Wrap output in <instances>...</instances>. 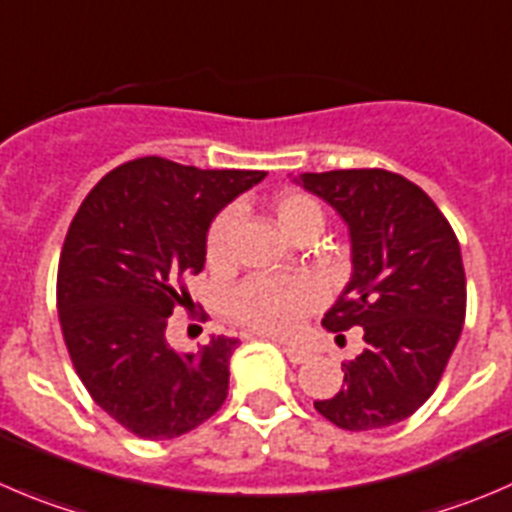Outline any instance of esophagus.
Listing matches in <instances>:
<instances>
[{"mask_svg":"<svg viewBox=\"0 0 512 512\" xmlns=\"http://www.w3.org/2000/svg\"><path fill=\"white\" fill-rule=\"evenodd\" d=\"M282 352L287 355V360L292 362V365H300V362H305L307 357H310V350H305V347L300 345H290V342H282Z\"/></svg>","mask_w":512,"mask_h":512,"instance_id":"obj_1","label":"esophagus"}]
</instances>
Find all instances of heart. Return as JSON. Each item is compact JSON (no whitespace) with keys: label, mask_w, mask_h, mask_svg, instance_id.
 <instances>
[{"label":"heart","mask_w":512,"mask_h":512,"mask_svg":"<svg viewBox=\"0 0 512 512\" xmlns=\"http://www.w3.org/2000/svg\"><path fill=\"white\" fill-rule=\"evenodd\" d=\"M272 215L290 240L307 242L325 227V210L305 192H282L272 200ZM237 212L222 210L212 220L205 240L207 265L225 270L232 262ZM322 292L307 277H252L230 295V315L260 335H292L305 317L320 305Z\"/></svg>","instance_id":"obj_1"}]
</instances>
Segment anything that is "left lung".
Segmentation results:
<instances>
[{
  "mask_svg": "<svg viewBox=\"0 0 512 512\" xmlns=\"http://www.w3.org/2000/svg\"><path fill=\"white\" fill-rule=\"evenodd\" d=\"M300 180L340 212L352 240V277L322 325L365 332V350L342 362V388L315 400V410L342 430L388 428L435 393L463 330L460 242L438 205L398 172L330 170Z\"/></svg>",
  "mask_w": 512,
  "mask_h": 512,
  "instance_id": "8db88e82",
  "label": "left lung"
}]
</instances>
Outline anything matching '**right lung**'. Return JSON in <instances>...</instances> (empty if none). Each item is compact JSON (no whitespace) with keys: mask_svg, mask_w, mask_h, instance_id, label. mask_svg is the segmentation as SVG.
Masks as SVG:
<instances>
[{"mask_svg":"<svg viewBox=\"0 0 512 512\" xmlns=\"http://www.w3.org/2000/svg\"><path fill=\"white\" fill-rule=\"evenodd\" d=\"M265 175L140 157L107 172L69 225L57 270L64 345L94 403L137 438H180L225 403L240 340L217 335L180 355L167 320L192 305L185 277L205 267L212 217Z\"/></svg>","mask_w":512,"mask_h":512,"instance_id":"right-lung-1","label":"right lung"}]
</instances>
